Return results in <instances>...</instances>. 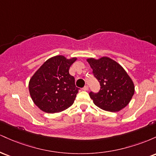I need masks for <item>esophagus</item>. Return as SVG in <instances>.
Returning a JSON list of instances; mask_svg holds the SVG:
<instances>
[{
    "instance_id": "obj_1",
    "label": "esophagus",
    "mask_w": 156,
    "mask_h": 156,
    "mask_svg": "<svg viewBox=\"0 0 156 156\" xmlns=\"http://www.w3.org/2000/svg\"><path fill=\"white\" fill-rule=\"evenodd\" d=\"M83 91H88L89 90V87H88V86H85V87H83Z\"/></svg>"
}]
</instances>
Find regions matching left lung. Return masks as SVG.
<instances>
[{
	"label": "left lung",
	"mask_w": 156,
	"mask_h": 156,
	"mask_svg": "<svg viewBox=\"0 0 156 156\" xmlns=\"http://www.w3.org/2000/svg\"><path fill=\"white\" fill-rule=\"evenodd\" d=\"M87 62L101 84L98 93H89L97 106L107 112H116L130 103L134 94L133 80L120 64L108 57L89 58Z\"/></svg>",
	"instance_id": "obj_1"
}]
</instances>
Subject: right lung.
Instances as JSON below:
<instances>
[{
	"label": "right lung",
	"instance_id": "1",
	"mask_svg": "<svg viewBox=\"0 0 156 156\" xmlns=\"http://www.w3.org/2000/svg\"><path fill=\"white\" fill-rule=\"evenodd\" d=\"M76 60L55 55L46 61L31 77L28 83L30 95L39 109L53 114L73 104L79 89L69 69Z\"/></svg>",
	"mask_w": 156,
	"mask_h": 156
}]
</instances>
